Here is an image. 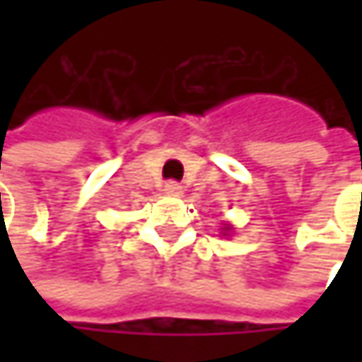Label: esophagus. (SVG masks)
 <instances>
[{"label":"esophagus","instance_id":"34e87169","mask_svg":"<svg viewBox=\"0 0 362 362\" xmlns=\"http://www.w3.org/2000/svg\"><path fill=\"white\" fill-rule=\"evenodd\" d=\"M163 190H165V194H170V197H180L182 194V186L178 184V182H174V180L165 182Z\"/></svg>","mask_w":362,"mask_h":362}]
</instances>
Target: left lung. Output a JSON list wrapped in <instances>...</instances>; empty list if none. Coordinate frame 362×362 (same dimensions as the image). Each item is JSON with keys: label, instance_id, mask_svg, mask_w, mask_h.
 <instances>
[{"label": "left lung", "instance_id": "left-lung-1", "mask_svg": "<svg viewBox=\"0 0 362 362\" xmlns=\"http://www.w3.org/2000/svg\"><path fill=\"white\" fill-rule=\"evenodd\" d=\"M222 230H224V235H228V233H230V226H228V224H226V226H224V228H222Z\"/></svg>", "mask_w": 362, "mask_h": 362}]
</instances>
